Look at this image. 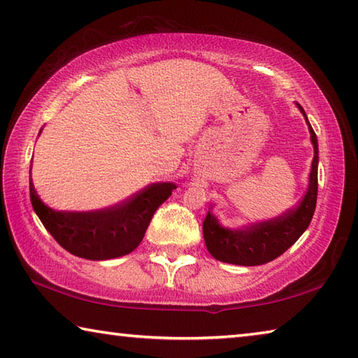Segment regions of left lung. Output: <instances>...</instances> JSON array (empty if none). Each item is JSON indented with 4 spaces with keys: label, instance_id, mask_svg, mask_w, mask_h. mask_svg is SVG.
Masks as SVG:
<instances>
[{
    "label": "left lung",
    "instance_id": "left-lung-1",
    "mask_svg": "<svg viewBox=\"0 0 358 358\" xmlns=\"http://www.w3.org/2000/svg\"><path fill=\"white\" fill-rule=\"evenodd\" d=\"M295 106L305 117L314 148L310 180H308L305 196L301 197L296 207L281 216L268 221L248 224V226H241L238 229L222 226L213 213V207H211L203 221V238L208 252L216 260L245 266L266 264L286 252L310 226L317 201L319 145L303 107L296 102Z\"/></svg>",
    "mask_w": 358,
    "mask_h": 358
}]
</instances>
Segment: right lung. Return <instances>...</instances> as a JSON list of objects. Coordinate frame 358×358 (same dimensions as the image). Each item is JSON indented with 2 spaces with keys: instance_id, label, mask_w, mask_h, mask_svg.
Wrapping results in <instances>:
<instances>
[{
  "instance_id": "add662e5",
  "label": "right lung",
  "mask_w": 358,
  "mask_h": 358,
  "mask_svg": "<svg viewBox=\"0 0 358 358\" xmlns=\"http://www.w3.org/2000/svg\"><path fill=\"white\" fill-rule=\"evenodd\" d=\"M173 189L177 186L172 181H159L113 207L63 211L42 202L29 178V199L44 227L66 251L88 260L117 259L134 251L143 240L155 211Z\"/></svg>"
}]
</instances>
